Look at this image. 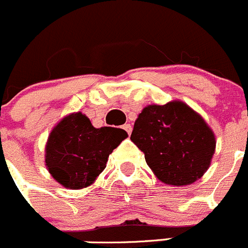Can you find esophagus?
Returning a JSON list of instances; mask_svg holds the SVG:
<instances>
[{"label": "esophagus", "mask_w": 248, "mask_h": 248, "mask_svg": "<svg viewBox=\"0 0 248 248\" xmlns=\"http://www.w3.org/2000/svg\"><path fill=\"white\" fill-rule=\"evenodd\" d=\"M123 129H124V130H125L126 133H128V135H130L131 130H133V128H131L130 124H124V125H123Z\"/></svg>", "instance_id": "1"}]
</instances>
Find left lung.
<instances>
[{"instance_id": "1", "label": "left lung", "mask_w": 248, "mask_h": 248, "mask_svg": "<svg viewBox=\"0 0 248 248\" xmlns=\"http://www.w3.org/2000/svg\"><path fill=\"white\" fill-rule=\"evenodd\" d=\"M131 141L160 181L190 185L208 170L215 136L203 118L182 102L144 108L134 124Z\"/></svg>"}]
</instances>
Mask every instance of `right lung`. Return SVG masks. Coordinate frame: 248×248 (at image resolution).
Masks as SVG:
<instances>
[{
	"instance_id": "obj_1",
	"label": "right lung",
	"mask_w": 248,
	"mask_h": 248,
	"mask_svg": "<svg viewBox=\"0 0 248 248\" xmlns=\"http://www.w3.org/2000/svg\"><path fill=\"white\" fill-rule=\"evenodd\" d=\"M126 136L123 129H96L82 113L70 114L50 134L45 156L47 170L63 187H87L106 169L109 155Z\"/></svg>"
}]
</instances>
